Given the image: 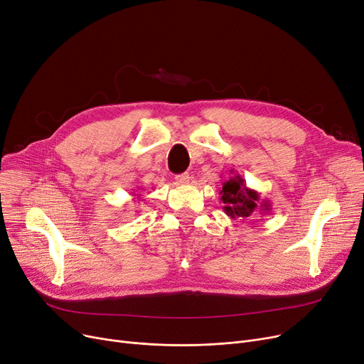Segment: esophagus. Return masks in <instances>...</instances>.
I'll return each mask as SVG.
<instances>
[{"label":"esophagus","mask_w":364,"mask_h":364,"mask_svg":"<svg viewBox=\"0 0 364 364\" xmlns=\"http://www.w3.org/2000/svg\"><path fill=\"white\" fill-rule=\"evenodd\" d=\"M176 181H177V184H187L190 181V176L187 174V172H184V174H180L176 177Z\"/></svg>","instance_id":"esophagus-1"}]
</instances>
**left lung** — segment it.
<instances>
[{
    "label": "left lung",
    "mask_w": 364,
    "mask_h": 364,
    "mask_svg": "<svg viewBox=\"0 0 364 364\" xmlns=\"http://www.w3.org/2000/svg\"><path fill=\"white\" fill-rule=\"evenodd\" d=\"M221 202L224 203L223 209L232 220L236 218H250L251 215L269 214L272 211V205L267 199L259 198V193L255 190L246 187V181L237 172L230 171V177L223 183V190L220 192Z\"/></svg>",
    "instance_id": "left-lung-1"
}]
</instances>
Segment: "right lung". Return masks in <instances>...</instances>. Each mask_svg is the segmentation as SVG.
<instances>
[{"label":"right lung","instance_id":"obj_1","mask_svg":"<svg viewBox=\"0 0 364 364\" xmlns=\"http://www.w3.org/2000/svg\"><path fill=\"white\" fill-rule=\"evenodd\" d=\"M132 196H136V198H137V199H141V198H140V196H141V195H140V193H139V195H132ZM136 198H134V199H136Z\"/></svg>","mask_w":364,"mask_h":364}]
</instances>
